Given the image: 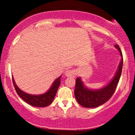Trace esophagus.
<instances>
[{"mask_svg": "<svg viewBox=\"0 0 135 135\" xmlns=\"http://www.w3.org/2000/svg\"><path fill=\"white\" fill-rule=\"evenodd\" d=\"M65 75L66 77H75L77 73L76 71L74 69H70V70H67L65 72Z\"/></svg>", "mask_w": 135, "mask_h": 135, "instance_id": "esophagus-1", "label": "esophagus"}]
</instances>
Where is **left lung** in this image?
Wrapping results in <instances>:
<instances>
[{"label": "left lung", "instance_id": "8db88e82", "mask_svg": "<svg viewBox=\"0 0 135 135\" xmlns=\"http://www.w3.org/2000/svg\"><path fill=\"white\" fill-rule=\"evenodd\" d=\"M115 47L120 52L121 61L119 64L118 70L115 77L108 85L99 90H91L84 86L83 83L79 77L76 79L74 94L77 102L84 107L94 108L100 106L107 102L115 92L121 75L123 65V57L121 50L118 45H115Z\"/></svg>", "mask_w": 135, "mask_h": 135}]
</instances>
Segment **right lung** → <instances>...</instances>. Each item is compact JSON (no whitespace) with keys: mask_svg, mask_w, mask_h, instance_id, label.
<instances>
[{"mask_svg":"<svg viewBox=\"0 0 135 135\" xmlns=\"http://www.w3.org/2000/svg\"><path fill=\"white\" fill-rule=\"evenodd\" d=\"M61 77V76L59 77L57 79L55 80V81L52 84V86L47 93L41 94V95H32V94L25 93L18 88L15 84L14 79L12 78V79H13L14 87L15 88L16 93H18V96L21 98L25 102L32 106L37 107H44L50 105L53 101L59 86L60 85Z\"/></svg>","mask_w":135,"mask_h":135,"instance_id":"right-lung-1","label":"right lung"}]
</instances>
